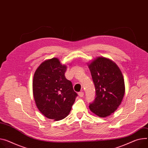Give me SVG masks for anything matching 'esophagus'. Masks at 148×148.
<instances>
[{"instance_id":"1","label":"esophagus","mask_w":148,"mask_h":148,"mask_svg":"<svg viewBox=\"0 0 148 148\" xmlns=\"http://www.w3.org/2000/svg\"><path fill=\"white\" fill-rule=\"evenodd\" d=\"M78 95H79V96L80 97H84V92H79V93H78Z\"/></svg>"}]
</instances>
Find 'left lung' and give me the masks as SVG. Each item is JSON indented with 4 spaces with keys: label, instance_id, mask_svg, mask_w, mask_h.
<instances>
[{
    "label": "left lung",
    "instance_id": "left-lung-1",
    "mask_svg": "<svg viewBox=\"0 0 148 148\" xmlns=\"http://www.w3.org/2000/svg\"><path fill=\"white\" fill-rule=\"evenodd\" d=\"M88 66L95 88V98L89 108L99 117H106L117 109L123 98V75L114 63L104 58H97Z\"/></svg>",
    "mask_w": 148,
    "mask_h": 148
}]
</instances>
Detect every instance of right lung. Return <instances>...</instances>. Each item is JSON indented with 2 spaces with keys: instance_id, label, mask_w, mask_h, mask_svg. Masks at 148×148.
<instances>
[{
  "instance_id": "obj_1",
  "label": "right lung",
  "mask_w": 148,
  "mask_h": 148,
  "mask_svg": "<svg viewBox=\"0 0 148 148\" xmlns=\"http://www.w3.org/2000/svg\"><path fill=\"white\" fill-rule=\"evenodd\" d=\"M66 66L57 58L44 61L33 78V94L42 114L54 120L67 116L77 96L71 81L65 77Z\"/></svg>"
}]
</instances>
